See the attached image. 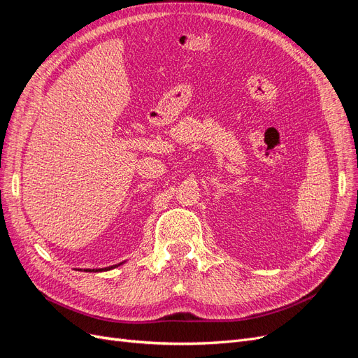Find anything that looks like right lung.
I'll return each mask as SVG.
<instances>
[{
    "instance_id": "right-lung-1",
    "label": "right lung",
    "mask_w": 358,
    "mask_h": 358,
    "mask_svg": "<svg viewBox=\"0 0 358 358\" xmlns=\"http://www.w3.org/2000/svg\"><path fill=\"white\" fill-rule=\"evenodd\" d=\"M116 266H110V267H106V268H92V270H86V272H103V270H110Z\"/></svg>"
}]
</instances>
